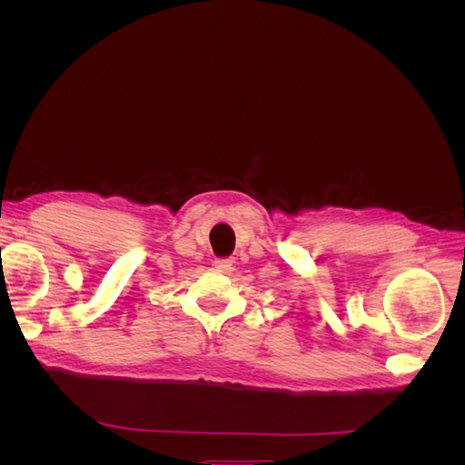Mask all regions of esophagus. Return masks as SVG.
Wrapping results in <instances>:
<instances>
[{"label": "esophagus", "instance_id": "1", "mask_svg": "<svg viewBox=\"0 0 465 465\" xmlns=\"http://www.w3.org/2000/svg\"><path fill=\"white\" fill-rule=\"evenodd\" d=\"M215 267H217L219 272H231L232 260H231V258H217V260H215Z\"/></svg>", "mask_w": 465, "mask_h": 465}]
</instances>
